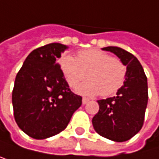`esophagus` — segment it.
<instances>
[{
    "mask_svg": "<svg viewBox=\"0 0 159 159\" xmlns=\"http://www.w3.org/2000/svg\"><path fill=\"white\" fill-rule=\"evenodd\" d=\"M88 102H89V100L87 98H82V103H83V105H86Z\"/></svg>",
    "mask_w": 159,
    "mask_h": 159,
    "instance_id": "obj_1",
    "label": "esophagus"
}]
</instances>
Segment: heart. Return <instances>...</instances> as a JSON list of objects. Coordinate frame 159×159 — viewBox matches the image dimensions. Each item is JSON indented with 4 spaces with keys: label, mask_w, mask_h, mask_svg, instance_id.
Returning <instances> with one entry per match:
<instances>
[{
    "label": "heart",
    "mask_w": 159,
    "mask_h": 159,
    "mask_svg": "<svg viewBox=\"0 0 159 159\" xmlns=\"http://www.w3.org/2000/svg\"><path fill=\"white\" fill-rule=\"evenodd\" d=\"M60 69L68 85L75 88L86 78L89 80L78 86L81 95L110 97L125 84L128 69L124 62L100 50L80 51L77 58L65 54L60 58Z\"/></svg>",
    "instance_id": "b5f03b06"
}]
</instances>
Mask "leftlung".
I'll list each match as a JSON object with an SVG mask.
<instances>
[{
	"instance_id": "8db88e82",
	"label": "left lung",
	"mask_w": 159,
	"mask_h": 159,
	"mask_svg": "<svg viewBox=\"0 0 159 159\" xmlns=\"http://www.w3.org/2000/svg\"><path fill=\"white\" fill-rule=\"evenodd\" d=\"M127 66L128 75L116 96L100 100L99 112L92 119L94 129L102 137L116 142L130 139L141 129L148 103V82L138 59L119 47H106Z\"/></svg>"
}]
</instances>
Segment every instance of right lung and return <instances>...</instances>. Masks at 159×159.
Listing matches in <instances>:
<instances>
[{
  "label": "right lung",
  "instance_id": "1",
  "mask_svg": "<svg viewBox=\"0 0 159 159\" xmlns=\"http://www.w3.org/2000/svg\"><path fill=\"white\" fill-rule=\"evenodd\" d=\"M66 49L51 43L33 50L16 76L12 91L14 118L34 139L58 134L81 106L82 98L71 91L57 62Z\"/></svg>",
  "mask_w": 159,
  "mask_h": 159
}]
</instances>
